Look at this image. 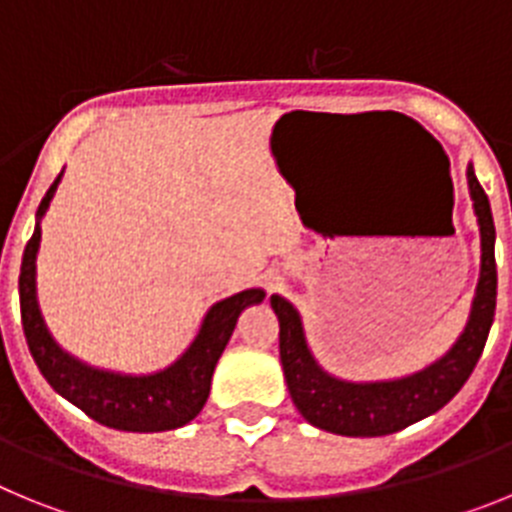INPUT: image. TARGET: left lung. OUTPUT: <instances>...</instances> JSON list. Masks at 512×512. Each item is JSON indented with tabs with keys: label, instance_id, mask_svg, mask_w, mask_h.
Returning <instances> with one entry per match:
<instances>
[{
	"label": "left lung",
	"instance_id": "obj_1",
	"mask_svg": "<svg viewBox=\"0 0 512 512\" xmlns=\"http://www.w3.org/2000/svg\"><path fill=\"white\" fill-rule=\"evenodd\" d=\"M467 184L482 241V264L472 310L454 346L420 372L382 382H348L333 377L312 356L297 307L282 295H271V307L279 318V359L287 390L310 425L354 438L397 433L438 413L474 372L495 318L497 266L490 200L485 189L479 187L472 164L467 166Z\"/></svg>",
	"mask_w": 512,
	"mask_h": 512
}]
</instances>
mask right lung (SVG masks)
<instances>
[{
  "mask_svg": "<svg viewBox=\"0 0 512 512\" xmlns=\"http://www.w3.org/2000/svg\"><path fill=\"white\" fill-rule=\"evenodd\" d=\"M61 174L45 192L35 212L33 238L27 241L20 269V307L27 346L40 374L53 390L76 405L97 423L130 433H158L182 428L200 415L210 395L212 372L233 336L238 315L248 305L264 302L266 292L259 287L243 289L238 295L215 302L202 318L200 330L174 364L153 374H122L97 369L69 351H63L45 325L38 305V251L40 220L51 207L53 194L61 184Z\"/></svg>",
  "mask_w": 512,
  "mask_h": 512,
  "instance_id": "add662e5",
  "label": "right lung"
}]
</instances>
